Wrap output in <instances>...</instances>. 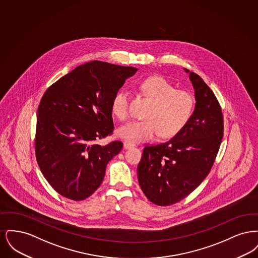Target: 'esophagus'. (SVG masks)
Returning a JSON list of instances; mask_svg holds the SVG:
<instances>
[{
  "mask_svg": "<svg viewBox=\"0 0 258 258\" xmlns=\"http://www.w3.org/2000/svg\"><path fill=\"white\" fill-rule=\"evenodd\" d=\"M135 144L131 143V142H128V141L123 142V148H124V149H131V148L135 147Z\"/></svg>",
  "mask_w": 258,
  "mask_h": 258,
  "instance_id": "34e87169",
  "label": "esophagus"
}]
</instances>
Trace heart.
I'll list each match as a JSON object with an SVG mask.
<instances>
[{
    "label": "heart",
    "instance_id": "1",
    "mask_svg": "<svg viewBox=\"0 0 258 258\" xmlns=\"http://www.w3.org/2000/svg\"><path fill=\"white\" fill-rule=\"evenodd\" d=\"M140 88L153 101L143 121H131L120 126L118 135L130 142L139 143L156 138L172 137L183 131L189 122L195 110L194 96L181 89H175L161 76H153L144 80ZM130 93L118 91L111 102V112L123 121L128 116Z\"/></svg>",
    "mask_w": 258,
    "mask_h": 258
}]
</instances>
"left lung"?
<instances>
[{"mask_svg":"<svg viewBox=\"0 0 258 258\" xmlns=\"http://www.w3.org/2000/svg\"><path fill=\"white\" fill-rule=\"evenodd\" d=\"M189 74L196 107L189 122L169 141L146 146L137 167L140 187L160 206L175 204L207 177L223 137V118L213 91L197 74Z\"/></svg>","mask_w":258,"mask_h":258,"instance_id":"1","label":"left lung"}]
</instances>
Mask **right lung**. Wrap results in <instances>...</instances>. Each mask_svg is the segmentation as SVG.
<instances>
[{
  "mask_svg": "<svg viewBox=\"0 0 258 258\" xmlns=\"http://www.w3.org/2000/svg\"><path fill=\"white\" fill-rule=\"evenodd\" d=\"M136 68L93 61L77 67L46 90L37 109L36 157L43 176L61 197L93 195L121 141L96 143L114 130L111 102Z\"/></svg>",
  "mask_w": 258,
  "mask_h": 258,
  "instance_id": "obj_1",
  "label": "right lung"
}]
</instances>
